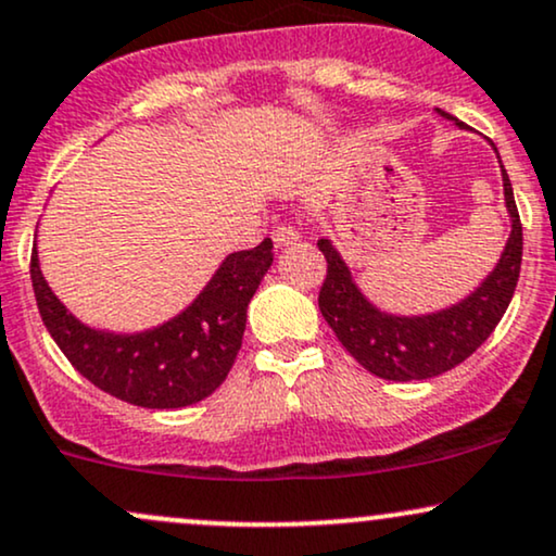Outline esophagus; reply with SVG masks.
Here are the masks:
<instances>
[{
  "label": "esophagus",
  "mask_w": 556,
  "mask_h": 556,
  "mask_svg": "<svg viewBox=\"0 0 556 556\" xmlns=\"http://www.w3.org/2000/svg\"><path fill=\"white\" fill-rule=\"evenodd\" d=\"M271 238H274V245H277V249H282V245L295 243V240L300 238V232H298L292 225H285V223H282V225L274 227Z\"/></svg>",
  "instance_id": "esophagus-1"
}]
</instances>
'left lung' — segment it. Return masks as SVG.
I'll use <instances>...</instances> for the list:
<instances>
[{"instance_id":"1","label":"left lung","mask_w":556,"mask_h":556,"mask_svg":"<svg viewBox=\"0 0 556 556\" xmlns=\"http://www.w3.org/2000/svg\"><path fill=\"white\" fill-rule=\"evenodd\" d=\"M503 186L513 230L500 264L477 287V292L430 316H388L378 311L352 282L350 266L337 249L326 238L318 240V249L326 256V279L318 292V307L344 350L365 370L401 383L434 378L453 370L486 342L510 305L523 258V225L505 168Z\"/></svg>"}]
</instances>
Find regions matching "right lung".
Here are the masks:
<instances>
[{"instance_id":"right-lung-1","label":"right lung","mask_w":556,"mask_h":556,"mask_svg":"<svg viewBox=\"0 0 556 556\" xmlns=\"http://www.w3.org/2000/svg\"><path fill=\"white\" fill-rule=\"evenodd\" d=\"M271 249V238H264L256 249L230 253L180 316L142 333L79 324L46 285L36 249L30 279L46 329L79 376L126 404L180 409L217 391L230 372L243 344L245 311L274 261Z\"/></svg>"}]
</instances>
